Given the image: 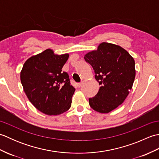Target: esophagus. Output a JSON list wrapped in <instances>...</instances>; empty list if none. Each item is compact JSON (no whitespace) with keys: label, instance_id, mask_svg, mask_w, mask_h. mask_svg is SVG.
<instances>
[{"label":"esophagus","instance_id":"1","mask_svg":"<svg viewBox=\"0 0 159 159\" xmlns=\"http://www.w3.org/2000/svg\"><path fill=\"white\" fill-rule=\"evenodd\" d=\"M82 84H83V82H81V83H77V86L79 87H80L82 86Z\"/></svg>","mask_w":159,"mask_h":159}]
</instances>
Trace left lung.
I'll return each instance as SVG.
<instances>
[{
  "mask_svg": "<svg viewBox=\"0 0 159 159\" xmlns=\"http://www.w3.org/2000/svg\"><path fill=\"white\" fill-rule=\"evenodd\" d=\"M84 58L101 85L95 97L89 98V105L97 112L109 113L123 103L133 87L136 74L133 57L120 46L102 42Z\"/></svg>",
  "mask_w": 159,
  "mask_h": 159,
  "instance_id": "8db88e82",
  "label": "left lung"
}]
</instances>
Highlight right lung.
I'll return each mask as SVG.
<instances>
[{"mask_svg":"<svg viewBox=\"0 0 159 159\" xmlns=\"http://www.w3.org/2000/svg\"><path fill=\"white\" fill-rule=\"evenodd\" d=\"M67 53L56 55L52 49L30 57L24 63L20 80L33 105L43 113L57 116L68 110L75 88L62 67Z\"/></svg>","mask_w":159,"mask_h":159,"instance_id":"right-lung-1","label":"right lung"}]
</instances>
